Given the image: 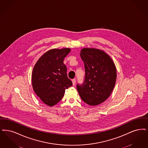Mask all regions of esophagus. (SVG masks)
Returning <instances> with one entry per match:
<instances>
[{"mask_svg":"<svg viewBox=\"0 0 148 148\" xmlns=\"http://www.w3.org/2000/svg\"><path fill=\"white\" fill-rule=\"evenodd\" d=\"M72 81L73 85V86H75V84H76V79H75V78L72 79Z\"/></svg>","mask_w":148,"mask_h":148,"instance_id":"34e87169","label":"esophagus"}]
</instances>
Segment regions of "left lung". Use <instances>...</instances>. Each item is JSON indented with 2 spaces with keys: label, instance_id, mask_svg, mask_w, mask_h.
Instances as JSON below:
<instances>
[{
  "label": "left lung",
  "instance_id": "obj_1",
  "mask_svg": "<svg viewBox=\"0 0 148 148\" xmlns=\"http://www.w3.org/2000/svg\"><path fill=\"white\" fill-rule=\"evenodd\" d=\"M80 56L84 64L85 77L83 84H77L78 92L84 102L98 105L109 97L114 87L115 64L107 54L98 49L84 48Z\"/></svg>",
  "mask_w": 148,
  "mask_h": 148
}]
</instances>
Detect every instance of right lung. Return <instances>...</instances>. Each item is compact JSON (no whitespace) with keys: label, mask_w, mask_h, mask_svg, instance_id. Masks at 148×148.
Here are the masks:
<instances>
[{"label":"right lung","mask_w":148,"mask_h":148,"mask_svg":"<svg viewBox=\"0 0 148 148\" xmlns=\"http://www.w3.org/2000/svg\"><path fill=\"white\" fill-rule=\"evenodd\" d=\"M70 49H52L45 52L35 65L32 73V87L44 103L53 106L64 95L65 90L72 85L64 64Z\"/></svg>","instance_id":"1"}]
</instances>
